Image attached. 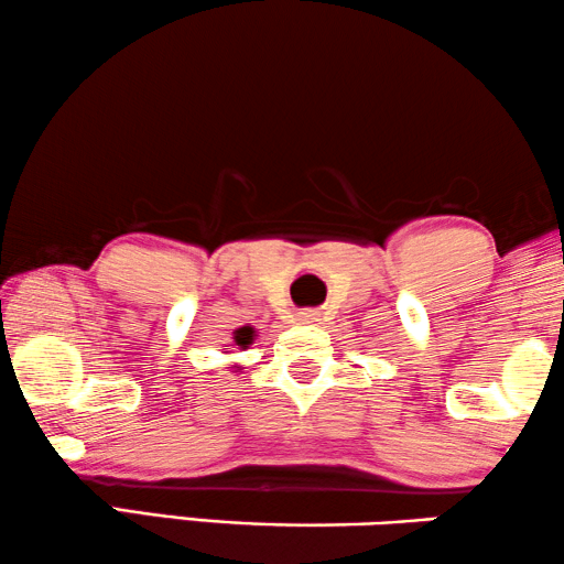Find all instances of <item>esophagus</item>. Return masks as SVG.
<instances>
[{
	"instance_id": "34e87169",
	"label": "esophagus",
	"mask_w": 564,
	"mask_h": 564,
	"mask_svg": "<svg viewBox=\"0 0 564 564\" xmlns=\"http://www.w3.org/2000/svg\"><path fill=\"white\" fill-rule=\"evenodd\" d=\"M297 321L300 323H315L317 313H315V310H302V313H297Z\"/></svg>"
}]
</instances>
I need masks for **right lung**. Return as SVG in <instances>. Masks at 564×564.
<instances>
[{
    "label": "right lung",
    "instance_id": "add662e5",
    "mask_svg": "<svg viewBox=\"0 0 564 564\" xmlns=\"http://www.w3.org/2000/svg\"><path fill=\"white\" fill-rule=\"evenodd\" d=\"M234 340H236V346H241V348H247L251 340H254V328H249V325H243V328H239L234 333Z\"/></svg>",
    "mask_w": 564,
    "mask_h": 564
}]
</instances>
